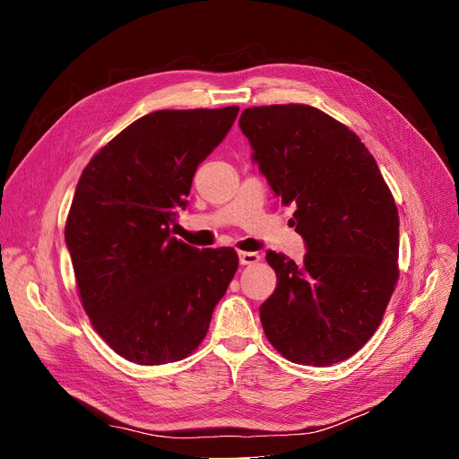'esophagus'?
I'll return each instance as SVG.
<instances>
[{
  "label": "esophagus",
  "instance_id": "1",
  "mask_svg": "<svg viewBox=\"0 0 459 459\" xmlns=\"http://www.w3.org/2000/svg\"><path fill=\"white\" fill-rule=\"evenodd\" d=\"M258 260H260L258 253H247V251L239 253V264H242V266H251V264H256Z\"/></svg>",
  "mask_w": 459,
  "mask_h": 459
}]
</instances>
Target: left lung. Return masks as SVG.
<instances>
[{
    "mask_svg": "<svg viewBox=\"0 0 459 459\" xmlns=\"http://www.w3.org/2000/svg\"><path fill=\"white\" fill-rule=\"evenodd\" d=\"M239 128L307 246L301 264L266 253L277 286L264 333L292 363H341L376 333L398 281L393 193L359 135L316 108H247Z\"/></svg>",
    "mask_w": 459,
    "mask_h": 459,
    "instance_id": "left-lung-1",
    "label": "left lung"
}]
</instances>
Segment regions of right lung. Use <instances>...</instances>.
<instances>
[{
  "label": "right lung",
  "instance_id": "add662e5",
  "mask_svg": "<svg viewBox=\"0 0 459 459\" xmlns=\"http://www.w3.org/2000/svg\"><path fill=\"white\" fill-rule=\"evenodd\" d=\"M239 108L144 115L92 156L76 186L65 242L82 305L108 346L135 365L195 351L238 270L232 247L173 236L201 161Z\"/></svg>",
  "mask_w": 459,
  "mask_h": 459
}]
</instances>
